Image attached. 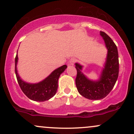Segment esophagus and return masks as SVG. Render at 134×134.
Listing matches in <instances>:
<instances>
[{"label": "esophagus", "mask_w": 134, "mask_h": 134, "mask_svg": "<svg viewBox=\"0 0 134 134\" xmlns=\"http://www.w3.org/2000/svg\"><path fill=\"white\" fill-rule=\"evenodd\" d=\"M76 61H77V60L76 59V58H71V59L69 60V65H74V64L76 62Z\"/></svg>", "instance_id": "esophagus-1"}]
</instances>
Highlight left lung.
Masks as SVG:
<instances>
[{"mask_svg": "<svg viewBox=\"0 0 134 134\" xmlns=\"http://www.w3.org/2000/svg\"><path fill=\"white\" fill-rule=\"evenodd\" d=\"M100 35L104 39L108 49L107 59L99 81H90L81 72L82 66L76 64L77 76L76 84L78 92L82 96L92 100L103 99L114 87L119 72L118 53L116 44L111 38L103 31Z\"/></svg>", "mask_w": 134, "mask_h": 134, "instance_id": "left-lung-1", "label": "left lung"}]
</instances>
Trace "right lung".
I'll use <instances>...</instances> for the list:
<instances>
[{
    "label": "right lung",
    "mask_w": 134,
    "mask_h": 134,
    "mask_svg": "<svg viewBox=\"0 0 134 134\" xmlns=\"http://www.w3.org/2000/svg\"><path fill=\"white\" fill-rule=\"evenodd\" d=\"M18 58V55H16L15 58V72L18 84L24 94L30 99L36 101H47L54 96L58 88V78L67 66L64 65L55 69L50 76L40 82L29 84L22 81L17 72Z\"/></svg>",
    "instance_id": "add662e5"
}]
</instances>
